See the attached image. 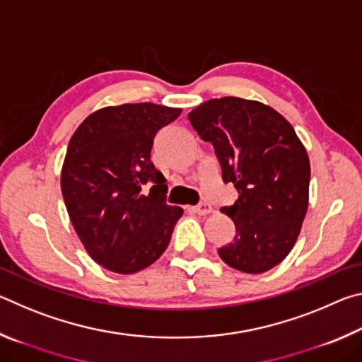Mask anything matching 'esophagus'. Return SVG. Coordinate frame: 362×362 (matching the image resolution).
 Listing matches in <instances>:
<instances>
[{
	"label": "esophagus",
	"instance_id": "esophagus-1",
	"mask_svg": "<svg viewBox=\"0 0 362 362\" xmlns=\"http://www.w3.org/2000/svg\"><path fill=\"white\" fill-rule=\"evenodd\" d=\"M192 211H193L194 214H198V216H207V214H211L214 209H212V206H211V204L203 203V204L193 206V207H192Z\"/></svg>",
	"mask_w": 362,
	"mask_h": 362
}]
</instances>
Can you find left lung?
<instances>
[{"label": "left lung", "instance_id": "left-lung-1", "mask_svg": "<svg viewBox=\"0 0 362 362\" xmlns=\"http://www.w3.org/2000/svg\"><path fill=\"white\" fill-rule=\"evenodd\" d=\"M193 129L211 142L222 180L235 183L238 199L222 207L236 235L218 249L226 265L265 273L296 244L308 209L310 159L283 115L260 102L222 97L188 113Z\"/></svg>", "mask_w": 362, "mask_h": 362}]
</instances>
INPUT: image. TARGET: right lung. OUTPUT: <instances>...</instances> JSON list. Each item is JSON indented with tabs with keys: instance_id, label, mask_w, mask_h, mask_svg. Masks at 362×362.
Instances as JSON below:
<instances>
[{
	"instance_id": "1",
	"label": "right lung",
	"mask_w": 362,
	"mask_h": 362,
	"mask_svg": "<svg viewBox=\"0 0 362 362\" xmlns=\"http://www.w3.org/2000/svg\"><path fill=\"white\" fill-rule=\"evenodd\" d=\"M180 108L124 103L89 115L70 139L60 187L88 254L113 273L150 267L169 246L182 207L166 204L164 175L150 161L159 129Z\"/></svg>"
}]
</instances>
